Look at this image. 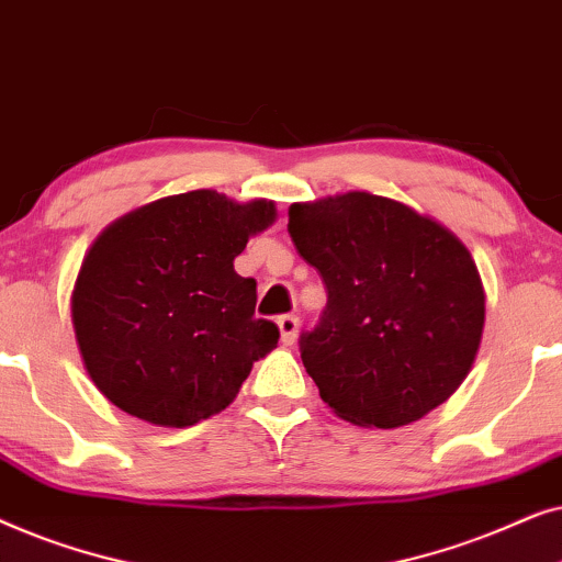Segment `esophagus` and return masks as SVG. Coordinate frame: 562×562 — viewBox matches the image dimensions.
<instances>
[{"label":"esophagus","instance_id":"1","mask_svg":"<svg viewBox=\"0 0 562 562\" xmlns=\"http://www.w3.org/2000/svg\"><path fill=\"white\" fill-rule=\"evenodd\" d=\"M279 329H281V342L294 345L296 333H299V319L294 314H283V317H279Z\"/></svg>","mask_w":562,"mask_h":562}]
</instances>
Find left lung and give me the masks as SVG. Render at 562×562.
<instances>
[{
  "mask_svg": "<svg viewBox=\"0 0 562 562\" xmlns=\"http://www.w3.org/2000/svg\"><path fill=\"white\" fill-rule=\"evenodd\" d=\"M327 289L299 337L322 402L360 427H402L450 398L481 345L486 296L465 245L394 199L350 191L289 210Z\"/></svg>",
  "mask_w": 562,
  "mask_h": 562,
  "instance_id": "obj_1",
  "label": "left lung"
}]
</instances>
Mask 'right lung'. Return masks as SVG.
Returning <instances> with one entry per match:
<instances>
[{
  "mask_svg": "<svg viewBox=\"0 0 562 562\" xmlns=\"http://www.w3.org/2000/svg\"><path fill=\"white\" fill-rule=\"evenodd\" d=\"M271 202L189 191L127 214L91 245L71 317L83 366L122 412L189 427L225 409L279 342L256 317V281L235 273Z\"/></svg>",
  "mask_w": 562,
  "mask_h": 562,
  "instance_id": "right-lung-1",
  "label": "right lung"
}]
</instances>
